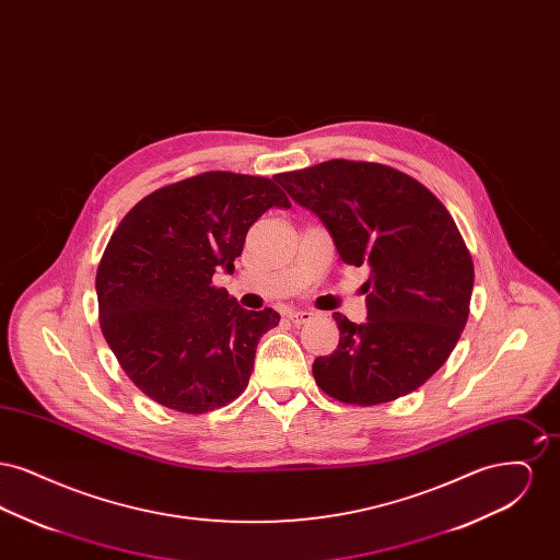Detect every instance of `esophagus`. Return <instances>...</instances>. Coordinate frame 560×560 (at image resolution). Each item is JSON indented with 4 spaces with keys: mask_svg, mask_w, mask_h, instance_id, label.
<instances>
[{
    "mask_svg": "<svg viewBox=\"0 0 560 560\" xmlns=\"http://www.w3.org/2000/svg\"><path fill=\"white\" fill-rule=\"evenodd\" d=\"M288 317H290L293 325H302V323H308L315 315L311 311H292Z\"/></svg>",
    "mask_w": 560,
    "mask_h": 560,
    "instance_id": "esophagus-1",
    "label": "esophagus"
}]
</instances>
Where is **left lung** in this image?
<instances>
[{
	"instance_id": "obj_1",
	"label": "left lung",
	"mask_w": 560,
	"mask_h": 560,
	"mask_svg": "<svg viewBox=\"0 0 560 560\" xmlns=\"http://www.w3.org/2000/svg\"><path fill=\"white\" fill-rule=\"evenodd\" d=\"M275 180L319 218L342 262L370 267L368 320L334 313L338 348L313 363L320 390L377 405L420 388L457 345L475 285L445 206L411 176L368 161H325Z\"/></svg>"
}]
</instances>
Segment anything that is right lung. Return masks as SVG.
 I'll return each instance as SVG.
<instances>
[{
  "label": "right lung",
  "mask_w": 560,
  "mask_h": 560,
  "mask_svg": "<svg viewBox=\"0 0 560 560\" xmlns=\"http://www.w3.org/2000/svg\"><path fill=\"white\" fill-rule=\"evenodd\" d=\"M292 208L262 176L206 172L138 201L96 272L101 329L121 370L163 407L206 413L237 399L272 308L245 311L213 272L229 275L249 226Z\"/></svg>",
  "instance_id": "add662e5"
}]
</instances>
